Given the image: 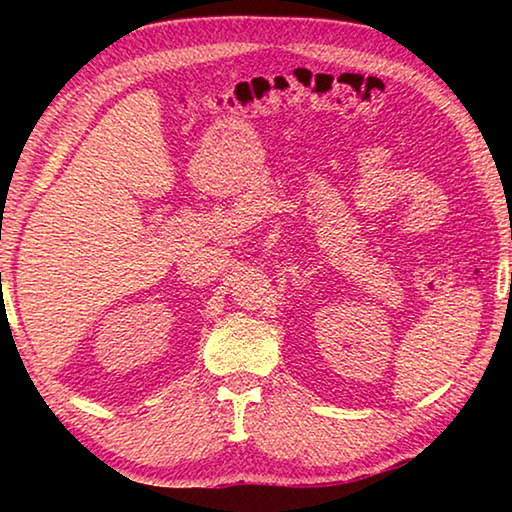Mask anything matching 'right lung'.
<instances>
[{
  "label": "right lung",
  "instance_id": "add662e5",
  "mask_svg": "<svg viewBox=\"0 0 512 512\" xmlns=\"http://www.w3.org/2000/svg\"><path fill=\"white\" fill-rule=\"evenodd\" d=\"M0 275H2V273H0Z\"/></svg>",
  "mask_w": 512,
  "mask_h": 512
}]
</instances>
